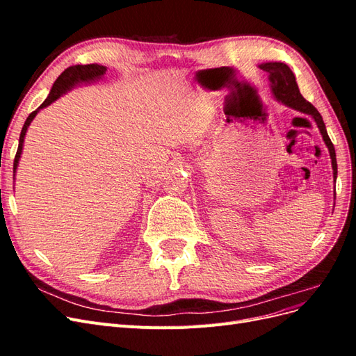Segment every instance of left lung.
Segmentation results:
<instances>
[{"label": "left lung", "instance_id": "1", "mask_svg": "<svg viewBox=\"0 0 356 356\" xmlns=\"http://www.w3.org/2000/svg\"><path fill=\"white\" fill-rule=\"evenodd\" d=\"M258 68L268 74L270 90H272V95L275 96L276 101L284 104L285 106H289V108L297 110V111L307 114L314 118L318 129H319V132L322 135V139H324V143L330 152L331 166H332V178H334V182H336V179H337L336 149H334V145L327 134L325 123H324V120H322V115L319 114V111L315 108L314 105H312L309 101H306L303 98V96H301L294 72L291 71L289 67L284 62H264V63H260Z\"/></svg>", "mask_w": 356, "mask_h": 356}]
</instances>
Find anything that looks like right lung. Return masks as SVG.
I'll list each match as a JSON object with an SVG mask.
<instances>
[{
    "label": "right lung",
    "mask_w": 356,
    "mask_h": 356,
    "mask_svg": "<svg viewBox=\"0 0 356 356\" xmlns=\"http://www.w3.org/2000/svg\"><path fill=\"white\" fill-rule=\"evenodd\" d=\"M105 72H106V67L98 65V63H89V65H74V67H70V68H67L65 71H63L59 75V77L56 79V81L53 83V88L50 89V93H49V96L46 98V101L42 102L35 111H32L28 115V118H26V122H25V124L22 127V132H20V136H19V147H17V153H16L15 163H13V174H16V169H17V165H19L20 156H22L26 131H28L31 122L34 120L35 115L38 114V111L42 110V108H46V106H49L51 102H55L56 99H59L62 95H65L68 90L74 89L75 86H80L83 83H92V81H96V80H101L104 77Z\"/></svg>",
    "instance_id": "add662e5"
}]
</instances>
